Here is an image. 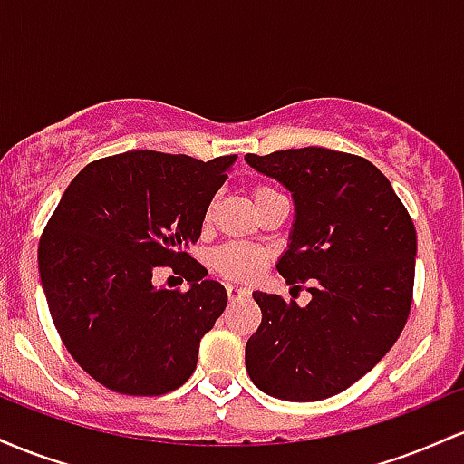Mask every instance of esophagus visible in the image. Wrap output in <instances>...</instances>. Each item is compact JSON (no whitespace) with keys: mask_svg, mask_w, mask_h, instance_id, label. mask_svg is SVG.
Instances as JSON below:
<instances>
[{"mask_svg":"<svg viewBox=\"0 0 464 464\" xmlns=\"http://www.w3.org/2000/svg\"><path fill=\"white\" fill-rule=\"evenodd\" d=\"M227 295L231 301H237V299H244V296H248V287H242V285H236V284H227Z\"/></svg>","mask_w":464,"mask_h":464,"instance_id":"esophagus-1","label":"esophagus"}]
</instances>
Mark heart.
<instances>
[{"label":"heart","mask_w":464,"mask_h":464,"mask_svg":"<svg viewBox=\"0 0 464 464\" xmlns=\"http://www.w3.org/2000/svg\"><path fill=\"white\" fill-rule=\"evenodd\" d=\"M275 189L270 188H257L255 189V200L262 198L266 194H273ZM266 255L259 248L248 246V244H225L214 253V268L220 275L228 276V279L236 281H246L253 275H257V270L262 268Z\"/></svg>","instance_id":"heart-1"}]
</instances>
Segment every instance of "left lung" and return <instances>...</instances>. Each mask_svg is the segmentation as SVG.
<instances>
[{
  "instance_id": "8db88e82",
  "label": "left lung",
  "mask_w": 464,
  "mask_h": 464,
  "mask_svg": "<svg viewBox=\"0 0 464 464\" xmlns=\"http://www.w3.org/2000/svg\"><path fill=\"white\" fill-rule=\"evenodd\" d=\"M295 200L276 270L312 301L253 292L262 324L246 371L266 395L321 401L347 391L397 343L412 305L417 231L391 180L366 159L329 148L246 154Z\"/></svg>"
}]
</instances>
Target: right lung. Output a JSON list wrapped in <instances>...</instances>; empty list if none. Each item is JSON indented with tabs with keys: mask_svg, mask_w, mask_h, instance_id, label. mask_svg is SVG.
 Returning a JSON list of instances; mask_svg holds the SVG:
<instances>
[{
	"mask_svg": "<svg viewBox=\"0 0 464 464\" xmlns=\"http://www.w3.org/2000/svg\"><path fill=\"white\" fill-rule=\"evenodd\" d=\"M236 159L130 150L89 163L69 183L41 236L39 273L61 340L102 386L154 397L196 371L227 290L205 279L188 246ZM159 265L190 290L154 286Z\"/></svg>",
	"mask_w": 464,
	"mask_h": 464,
	"instance_id": "1",
	"label": "right lung"
}]
</instances>
